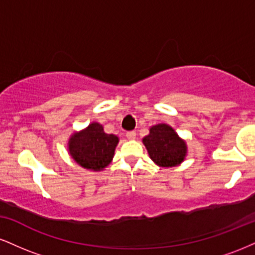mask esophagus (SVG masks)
I'll use <instances>...</instances> for the list:
<instances>
[{
  "label": "esophagus",
  "instance_id": "34e87169",
  "mask_svg": "<svg viewBox=\"0 0 255 255\" xmlns=\"http://www.w3.org/2000/svg\"><path fill=\"white\" fill-rule=\"evenodd\" d=\"M126 136H127L128 140H134V139H135V136H136V133H135V131H127Z\"/></svg>",
  "mask_w": 255,
  "mask_h": 255
}]
</instances>
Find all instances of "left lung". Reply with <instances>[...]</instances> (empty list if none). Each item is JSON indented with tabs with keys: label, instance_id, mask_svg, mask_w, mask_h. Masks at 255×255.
Wrapping results in <instances>:
<instances>
[{
	"label": "left lung",
	"instance_id": "8db88e82",
	"mask_svg": "<svg viewBox=\"0 0 255 255\" xmlns=\"http://www.w3.org/2000/svg\"><path fill=\"white\" fill-rule=\"evenodd\" d=\"M142 144L152 162L162 168L180 165L186 159L188 147L171 126L158 124L150 127V133L142 137Z\"/></svg>",
	"mask_w": 255,
	"mask_h": 255
}]
</instances>
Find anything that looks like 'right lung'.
<instances>
[{"instance_id":"right-lung-1","label":"right lung","mask_w":255,"mask_h":255,"mask_svg":"<svg viewBox=\"0 0 255 255\" xmlns=\"http://www.w3.org/2000/svg\"><path fill=\"white\" fill-rule=\"evenodd\" d=\"M119 141L118 135L105 133L103 126L92 122L84 129L74 131L67 147L72 159L81 168L102 171L113 162Z\"/></svg>"}]
</instances>
